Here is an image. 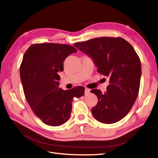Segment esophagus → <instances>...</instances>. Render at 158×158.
Masks as SVG:
<instances>
[{
  "label": "esophagus",
  "mask_w": 158,
  "mask_h": 158,
  "mask_svg": "<svg viewBox=\"0 0 158 158\" xmlns=\"http://www.w3.org/2000/svg\"><path fill=\"white\" fill-rule=\"evenodd\" d=\"M90 93V90L89 89H85V95H89Z\"/></svg>",
  "instance_id": "obj_1"
}]
</instances>
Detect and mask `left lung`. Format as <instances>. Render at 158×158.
Masks as SVG:
<instances>
[{"label":"left lung","instance_id":"8db88e82","mask_svg":"<svg viewBox=\"0 0 158 158\" xmlns=\"http://www.w3.org/2000/svg\"><path fill=\"white\" fill-rule=\"evenodd\" d=\"M90 56L99 73L109 77L107 92L93 89L98 103L92 113L99 122L113 124L127 114L137 98L141 60L132 45L122 38L101 37L74 44Z\"/></svg>","mask_w":158,"mask_h":158}]
</instances>
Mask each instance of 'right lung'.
<instances>
[{"mask_svg":"<svg viewBox=\"0 0 158 158\" xmlns=\"http://www.w3.org/2000/svg\"><path fill=\"white\" fill-rule=\"evenodd\" d=\"M73 46L54 43L36 44L23 56L20 77L25 98L34 114L46 125L61 126L71 114L73 98L85 94L83 86L59 89L63 62L73 52Z\"/></svg>","mask_w":158,"mask_h":158,"instance_id":"add662e5","label":"right lung"}]
</instances>
